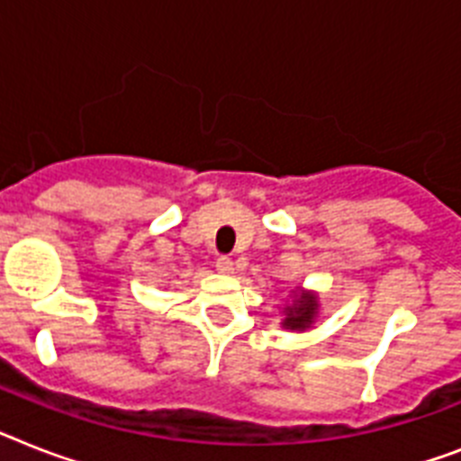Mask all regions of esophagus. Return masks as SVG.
Instances as JSON below:
<instances>
[{"label": "esophagus", "mask_w": 461, "mask_h": 461, "mask_svg": "<svg viewBox=\"0 0 461 461\" xmlns=\"http://www.w3.org/2000/svg\"><path fill=\"white\" fill-rule=\"evenodd\" d=\"M215 267H218V272L220 275H234V260H231V258H227V256H222V258H218V260H215Z\"/></svg>", "instance_id": "1"}]
</instances>
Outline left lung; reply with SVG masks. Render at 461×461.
I'll return each mask as SVG.
<instances>
[{
	"instance_id": "1",
	"label": "left lung",
	"mask_w": 461,
	"mask_h": 461,
	"mask_svg": "<svg viewBox=\"0 0 461 461\" xmlns=\"http://www.w3.org/2000/svg\"><path fill=\"white\" fill-rule=\"evenodd\" d=\"M291 301L282 310V327L289 331H305L312 329V324L320 317V295L315 291H305L303 286H295L289 291Z\"/></svg>"
}]
</instances>
